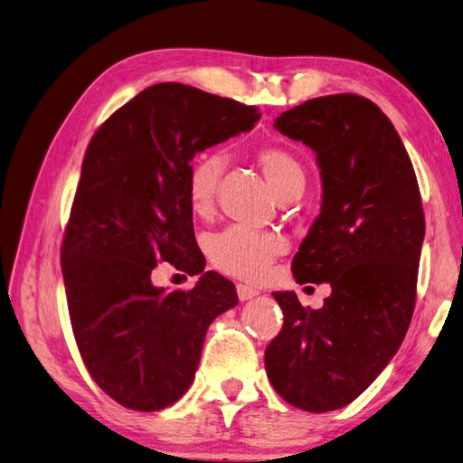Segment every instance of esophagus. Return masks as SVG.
I'll return each mask as SVG.
<instances>
[{"label": "esophagus", "mask_w": 463, "mask_h": 463, "mask_svg": "<svg viewBox=\"0 0 463 463\" xmlns=\"http://www.w3.org/2000/svg\"><path fill=\"white\" fill-rule=\"evenodd\" d=\"M237 296H239L241 301H247V299H250V298L259 296V291H257L255 288H250V285L239 283V285H237Z\"/></svg>", "instance_id": "obj_1"}]
</instances>
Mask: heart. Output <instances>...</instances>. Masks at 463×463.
Returning <instances> with one entry per match:
<instances>
[{"instance_id": "1", "label": "heart", "mask_w": 463, "mask_h": 463, "mask_svg": "<svg viewBox=\"0 0 463 463\" xmlns=\"http://www.w3.org/2000/svg\"><path fill=\"white\" fill-rule=\"evenodd\" d=\"M257 162L281 200L296 198L304 192L306 170L299 157L289 149L263 146L257 149ZM222 167L224 159L216 151L200 154L190 164L186 198L194 214L204 216L213 210ZM285 249L288 245L279 234L250 231L245 226H231L222 232H216L208 239L206 245L208 257L218 271L247 281H259Z\"/></svg>"}]
</instances>
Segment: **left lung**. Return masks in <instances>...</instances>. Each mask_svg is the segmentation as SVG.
<instances>
[{
    "mask_svg": "<svg viewBox=\"0 0 463 463\" xmlns=\"http://www.w3.org/2000/svg\"><path fill=\"white\" fill-rule=\"evenodd\" d=\"M275 129L316 151L322 213L293 257L298 283H330L319 309L275 291L283 327L265 350L273 389L326 413L364 392L409 330L425 214L417 175L389 117L342 92L281 113Z\"/></svg>",
    "mask_w": 463,
    "mask_h": 463,
    "instance_id": "8db88e82",
    "label": "left lung"
}]
</instances>
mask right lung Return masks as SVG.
<instances>
[{"label":"right lung","mask_w":463,"mask_h":463,"mask_svg":"<svg viewBox=\"0 0 463 463\" xmlns=\"http://www.w3.org/2000/svg\"><path fill=\"white\" fill-rule=\"evenodd\" d=\"M259 109L180 82L147 87L100 125L82 159L61 265L79 352L100 389L159 411L194 381L208 326L239 304L232 281L204 271L186 198L198 151L253 129ZM165 260L196 288L165 292Z\"/></svg>","instance_id":"right-lung-1"}]
</instances>
